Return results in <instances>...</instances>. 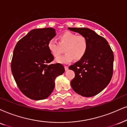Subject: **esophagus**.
I'll use <instances>...</instances> for the list:
<instances>
[{
	"instance_id": "1",
	"label": "esophagus",
	"mask_w": 127,
	"mask_h": 127,
	"mask_svg": "<svg viewBox=\"0 0 127 127\" xmlns=\"http://www.w3.org/2000/svg\"><path fill=\"white\" fill-rule=\"evenodd\" d=\"M64 68H65V71H67V70L68 69V67L67 66V65H64Z\"/></svg>"
}]
</instances>
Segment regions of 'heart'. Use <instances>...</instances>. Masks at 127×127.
Returning <instances> with one entry per match:
<instances>
[{
    "instance_id": "1",
    "label": "heart",
    "mask_w": 127,
    "mask_h": 127,
    "mask_svg": "<svg viewBox=\"0 0 127 127\" xmlns=\"http://www.w3.org/2000/svg\"><path fill=\"white\" fill-rule=\"evenodd\" d=\"M48 49L55 58H59L65 49L66 54L56 60L59 63L66 64L74 59L81 60L86 54L88 48V41L82 35L77 36L70 32H65L59 37V43L53 39L47 44Z\"/></svg>"
}]
</instances>
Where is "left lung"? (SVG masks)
Wrapping results in <instances>:
<instances>
[{"mask_svg": "<svg viewBox=\"0 0 127 127\" xmlns=\"http://www.w3.org/2000/svg\"><path fill=\"white\" fill-rule=\"evenodd\" d=\"M86 37L88 48L81 60L69 66L75 77L71 81L73 90L80 95L90 97L97 95L108 86L113 74L114 54L103 37L88 28H68Z\"/></svg>", "mask_w": 127, "mask_h": 127, "instance_id": "left-lung-1", "label": "left lung"}]
</instances>
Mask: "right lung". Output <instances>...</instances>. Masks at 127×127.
Listing matches in <instances>:
<instances>
[{"label":"right lung","instance_id":"add662e5","mask_svg":"<svg viewBox=\"0 0 127 127\" xmlns=\"http://www.w3.org/2000/svg\"><path fill=\"white\" fill-rule=\"evenodd\" d=\"M56 34L52 28L33 29L14 47L11 63L13 75L21 92L30 99L49 97L56 78L65 71L62 64H50L54 57L47 44Z\"/></svg>","mask_w":127,"mask_h":127}]
</instances>
